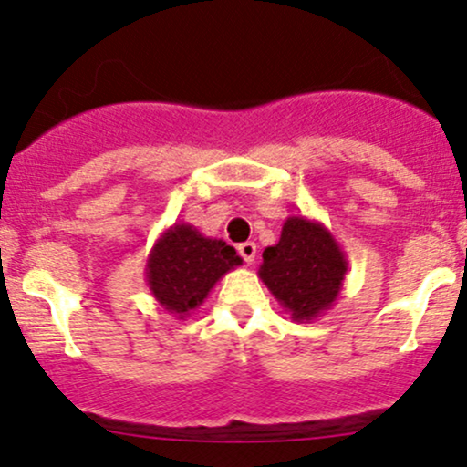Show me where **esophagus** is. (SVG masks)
Returning <instances> with one entry per match:
<instances>
[{
    "label": "esophagus",
    "mask_w": 467,
    "mask_h": 467,
    "mask_svg": "<svg viewBox=\"0 0 467 467\" xmlns=\"http://www.w3.org/2000/svg\"><path fill=\"white\" fill-rule=\"evenodd\" d=\"M237 250H239V256L245 261V264H248V265L254 264V259H256V244H254V241H245V244H239Z\"/></svg>",
    "instance_id": "1"
}]
</instances>
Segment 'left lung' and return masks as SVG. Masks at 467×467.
I'll use <instances>...</instances> for the list:
<instances>
[{
	"label": "left lung",
	"mask_w": 467,
	"mask_h": 467,
	"mask_svg": "<svg viewBox=\"0 0 467 467\" xmlns=\"http://www.w3.org/2000/svg\"><path fill=\"white\" fill-rule=\"evenodd\" d=\"M347 254L325 223L292 215L278 244L264 250L259 278L296 323H312L340 296Z\"/></svg>",
	"instance_id": "left-lung-1"
}]
</instances>
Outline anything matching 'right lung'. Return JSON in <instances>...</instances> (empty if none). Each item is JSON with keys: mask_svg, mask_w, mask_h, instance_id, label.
Here are the masks:
<instances>
[{"mask_svg": "<svg viewBox=\"0 0 467 467\" xmlns=\"http://www.w3.org/2000/svg\"><path fill=\"white\" fill-rule=\"evenodd\" d=\"M241 264L237 250L226 241L203 237L195 226L180 222L153 244L144 276L160 307L184 320L206 301L219 278Z\"/></svg>", "mask_w": 467, "mask_h": 467, "instance_id": "obj_1", "label": "right lung"}]
</instances>
